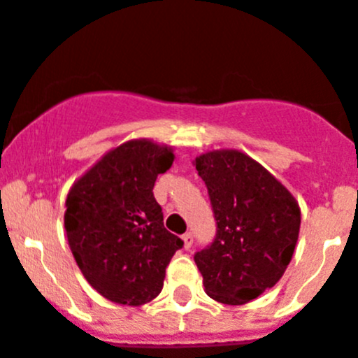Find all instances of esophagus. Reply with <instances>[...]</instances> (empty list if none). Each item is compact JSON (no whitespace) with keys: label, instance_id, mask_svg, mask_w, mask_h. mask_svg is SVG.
Listing matches in <instances>:
<instances>
[{"label":"esophagus","instance_id":"esophagus-1","mask_svg":"<svg viewBox=\"0 0 358 358\" xmlns=\"http://www.w3.org/2000/svg\"><path fill=\"white\" fill-rule=\"evenodd\" d=\"M182 242H185V249H189L194 245V235L192 233H185L182 235Z\"/></svg>","mask_w":358,"mask_h":358}]
</instances>
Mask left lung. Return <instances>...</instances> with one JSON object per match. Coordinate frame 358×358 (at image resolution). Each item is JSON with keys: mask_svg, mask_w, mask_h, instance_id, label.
I'll list each match as a JSON object with an SVG mask.
<instances>
[{"mask_svg": "<svg viewBox=\"0 0 358 358\" xmlns=\"http://www.w3.org/2000/svg\"><path fill=\"white\" fill-rule=\"evenodd\" d=\"M217 220L213 242L194 255L208 296L243 305L274 287L296 249L301 211L285 186L238 150L195 159Z\"/></svg>", "mask_w": 358, "mask_h": 358, "instance_id": "1", "label": "left lung"}]
</instances>
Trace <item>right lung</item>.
Here are the masks:
<instances>
[{
  "label": "right lung",
  "instance_id": "obj_1",
  "mask_svg": "<svg viewBox=\"0 0 358 358\" xmlns=\"http://www.w3.org/2000/svg\"><path fill=\"white\" fill-rule=\"evenodd\" d=\"M172 148L147 140L110 150L82 176L66 199L64 226L82 274L96 292L140 306L163 289L176 251L185 245L163 224L152 194L172 166Z\"/></svg>",
  "mask_w": 358,
  "mask_h": 358
}]
</instances>
